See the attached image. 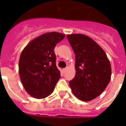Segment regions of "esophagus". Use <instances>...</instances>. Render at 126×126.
I'll return each instance as SVG.
<instances>
[{
  "instance_id": "esophagus-1",
  "label": "esophagus",
  "mask_w": 126,
  "mask_h": 126,
  "mask_svg": "<svg viewBox=\"0 0 126 126\" xmlns=\"http://www.w3.org/2000/svg\"><path fill=\"white\" fill-rule=\"evenodd\" d=\"M67 68H65V69H63V72H64V73H65V72H66V71H67Z\"/></svg>"
}]
</instances>
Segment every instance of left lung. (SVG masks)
<instances>
[{
  "label": "left lung",
  "mask_w": 126,
  "mask_h": 126,
  "mask_svg": "<svg viewBox=\"0 0 126 126\" xmlns=\"http://www.w3.org/2000/svg\"><path fill=\"white\" fill-rule=\"evenodd\" d=\"M67 37L76 59V75L69 85L78 99L89 101L108 86L111 77L110 63L103 49L88 36L72 34Z\"/></svg>",
  "instance_id": "1"
}]
</instances>
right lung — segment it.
<instances>
[{"label":"right lung","instance_id":"obj_1","mask_svg":"<svg viewBox=\"0 0 126 126\" xmlns=\"http://www.w3.org/2000/svg\"><path fill=\"white\" fill-rule=\"evenodd\" d=\"M65 35L51 32L42 34L27 44L21 53L19 73L25 90L36 99L52 94L61 77L56 67L54 48Z\"/></svg>","mask_w":126,"mask_h":126}]
</instances>
